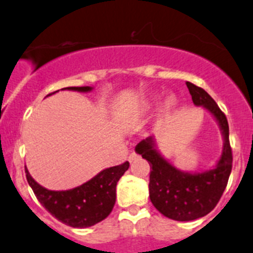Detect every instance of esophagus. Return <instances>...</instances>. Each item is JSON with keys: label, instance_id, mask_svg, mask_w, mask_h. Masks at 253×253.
<instances>
[{"label": "esophagus", "instance_id": "34e87169", "mask_svg": "<svg viewBox=\"0 0 253 253\" xmlns=\"http://www.w3.org/2000/svg\"><path fill=\"white\" fill-rule=\"evenodd\" d=\"M137 158H138V154L134 153V152H132V153L128 156V161L129 162H133L134 159H137Z\"/></svg>", "mask_w": 253, "mask_h": 253}]
</instances>
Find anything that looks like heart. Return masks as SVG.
<instances>
[{"mask_svg": "<svg viewBox=\"0 0 253 253\" xmlns=\"http://www.w3.org/2000/svg\"><path fill=\"white\" fill-rule=\"evenodd\" d=\"M157 104H158V97H153V99H151V100H148V101L144 102L143 106H142V109H143V111H151L154 106H157ZM174 106H175V99H174V97H169L166 102V109L171 110Z\"/></svg>", "mask_w": 253, "mask_h": 253, "instance_id": "1", "label": "heart"}]
</instances>
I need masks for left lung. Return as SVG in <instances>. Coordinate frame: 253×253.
I'll list each match as a JSON object with an SVG mask.
<instances>
[{"label": "left lung", "instance_id": "obj_1", "mask_svg": "<svg viewBox=\"0 0 253 253\" xmlns=\"http://www.w3.org/2000/svg\"><path fill=\"white\" fill-rule=\"evenodd\" d=\"M195 106H203L214 116L224 137V146L216 166L202 173L179 170L158 152L156 139L147 137L134 151L151 166L149 198L164 216L176 221H192L209 214L219 203L232 169L229 124L216 102L202 87L186 83Z\"/></svg>", "mask_w": 253, "mask_h": 253}]
</instances>
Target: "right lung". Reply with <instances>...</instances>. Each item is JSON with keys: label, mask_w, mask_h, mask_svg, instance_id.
I'll return each mask as SVG.
<instances>
[{"label": "right lung", "mask_w": 253, "mask_h": 253, "mask_svg": "<svg viewBox=\"0 0 253 253\" xmlns=\"http://www.w3.org/2000/svg\"><path fill=\"white\" fill-rule=\"evenodd\" d=\"M61 90L89 92L92 87L70 86ZM128 167V162H125L120 166L106 168L80 186L59 192L49 190L37 183L29 174L27 167L26 176L37 199L45 208L46 211L68 226L84 229L92 226L109 216L116 202L117 181Z\"/></svg>", "instance_id": "add662e5"}]
</instances>
